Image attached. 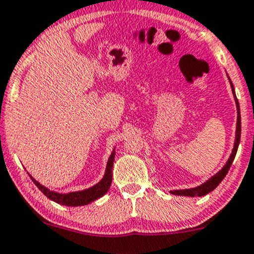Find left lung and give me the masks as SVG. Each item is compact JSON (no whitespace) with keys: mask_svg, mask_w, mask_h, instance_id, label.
<instances>
[{"mask_svg":"<svg viewBox=\"0 0 254 254\" xmlns=\"http://www.w3.org/2000/svg\"><path fill=\"white\" fill-rule=\"evenodd\" d=\"M231 83V80H230ZM231 88H232V93L235 95V90H234V85L231 83ZM235 101H236V106H237V124H236V138H235V145L234 149H232V154L230 155L229 160L227 163L225 164V166L220 171L218 172L216 175H214L211 179H209L208 181L204 182L203 185L198 186L195 188H188V190H171L172 194L175 195H187V197H202V195L208 194L209 192L215 190L218 187L219 184L224 180V177L226 176V174L229 172L230 166H231L232 161H234L235 156H236L237 153V148H239L240 144V139H241V114H240V105H239V100H237L236 95H235Z\"/></svg>","mask_w":254,"mask_h":254,"instance_id":"left-lung-1","label":"left lung"}]
</instances>
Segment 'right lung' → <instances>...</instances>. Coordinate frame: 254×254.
<instances>
[{
  "label": "right lung",
  "mask_w": 254,
  "mask_h": 254,
  "mask_svg": "<svg viewBox=\"0 0 254 254\" xmlns=\"http://www.w3.org/2000/svg\"><path fill=\"white\" fill-rule=\"evenodd\" d=\"M114 160H115V150L112 151L111 155H110L108 165H106V171L104 175L103 180H101L99 184H96L93 187L88 188V190H78V192H70L67 194H62V193L54 192V190H50L46 187H44L43 185L39 184L36 180H34L30 176V179L33 180V182L35 184L36 187L49 198V199L54 200V202L59 203V204L67 205V206H79V205H87L89 203L94 202V200L99 199L100 197H103L104 194H106L111 186L112 182V166H114Z\"/></svg>",
  "instance_id": "obj_1"
}]
</instances>
